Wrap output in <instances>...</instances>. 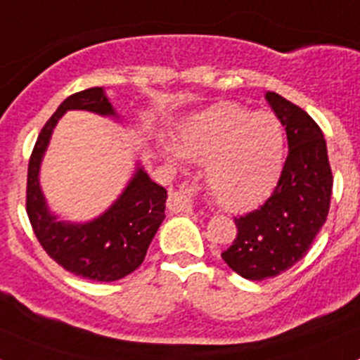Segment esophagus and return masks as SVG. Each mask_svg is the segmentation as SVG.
<instances>
[{"instance_id": "1", "label": "esophagus", "mask_w": 360, "mask_h": 360, "mask_svg": "<svg viewBox=\"0 0 360 360\" xmlns=\"http://www.w3.org/2000/svg\"><path fill=\"white\" fill-rule=\"evenodd\" d=\"M191 191L189 187L186 189H176L169 191V209L174 212H195V203H193V198H191Z\"/></svg>"}]
</instances>
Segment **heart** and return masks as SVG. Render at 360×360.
Here are the masks:
<instances>
[{
  "instance_id": "obj_1",
  "label": "heart",
  "mask_w": 360,
  "mask_h": 360,
  "mask_svg": "<svg viewBox=\"0 0 360 360\" xmlns=\"http://www.w3.org/2000/svg\"><path fill=\"white\" fill-rule=\"evenodd\" d=\"M285 128L270 111L252 113L236 103H216L182 124L171 160L207 164V186L232 211L252 207L270 195L285 164Z\"/></svg>"
}]
</instances>
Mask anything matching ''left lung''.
<instances>
[{
    "instance_id": "left-lung-1",
    "label": "left lung",
    "mask_w": 360,
    "mask_h": 360,
    "mask_svg": "<svg viewBox=\"0 0 360 360\" xmlns=\"http://www.w3.org/2000/svg\"><path fill=\"white\" fill-rule=\"evenodd\" d=\"M265 98L285 126L288 157L272 196L236 218V240L221 252L224 262L250 281L276 278L307 256L326 221L333 186L319 126L281 95L266 91Z\"/></svg>"
}]
</instances>
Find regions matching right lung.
<instances>
[{"label": "right lung", "instance_id": "add662e5", "mask_svg": "<svg viewBox=\"0 0 360 360\" xmlns=\"http://www.w3.org/2000/svg\"><path fill=\"white\" fill-rule=\"evenodd\" d=\"M82 110L117 122V113L104 88L70 95L41 129L28 162L27 212L37 240L52 259L75 276L94 281L126 278L144 262L148 247L164 221L167 191L149 178L136 160L135 171L115 202L88 221L61 219L50 209L41 189V164L57 122L66 111Z\"/></svg>", "mask_w": 360, "mask_h": 360}]
</instances>
